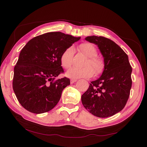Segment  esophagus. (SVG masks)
<instances>
[{"mask_svg":"<svg viewBox=\"0 0 147 147\" xmlns=\"http://www.w3.org/2000/svg\"><path fill=\"white\" fill-rule=\"evenodd\" d=\"M77 81V80H74V79H71V80H70V83H71V84H73L74 83H75Z\"/></svg>","mask_w":147,"mask_h":147,"instance_id":"esophagus-1","label":"esophagus"}]
</instances>
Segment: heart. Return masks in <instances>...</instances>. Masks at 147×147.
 Returning a JSON list of instances; mask_svg holds the SVG:
<instances>
[{
  "label": "heart",
  "instance_id": "obj_1",
  "mask_svg": "<svg viewBox=\"0 0 147 147\" xmlns=\"http://www.w3.org/2000/svg\"><path fill=\"white\" fill-rule=\"evenodd\" d=\"M80 48L83 52L89 57L85 67L82 68L73 67L68 70L65 75L71 78H90L95 73L96 75L102 73L104 69V62L102 59L96 57L97 50L92 43H84L81 44ZM74 49L73 47L65 49L61 57V64L65 69H69L73 64Z\"/></svg>",
  "mask_w": 147,
  "mask_h": 147
}]
</instances>
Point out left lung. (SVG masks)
I'll return each mask as SVG.
<instances>
[{
	"instance_id": "left-lung-1",
	"label": "left lung",
	"mask_w": 147,
	"mask_h": 147,
	"mask_svg": "<svg viewBox=\"0 0 147 147\" xmlns=\"http://www.w3.org/2000/svg\"><path fill=\"white\" fill-rule=\"evenodd\" d=\"M86 41L97 45L104 57L101 76L91 82L82 96L84 107L95 116L108 117L123 109L128 100L132 68L128 56L112 40L104 36H89Z\"/></svg>"
}]
</instances>
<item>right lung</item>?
<instances>
[{
	"mask_svg": "<svg viewBox=\"0 0 147 147\" xmlns=\"http://www.w3.org/2000/svg\"><path fill=\"white\" fill-rule=\"evenodd\" d=\"M81 37L50 32L34 37L24 47L14 69L12 88L19 102L29 112L42 114L57 104L70 85L67 78L54 80L64 69L61 57Z\"/></svg>",
	"mask_w": 147,
	"mask_h": 147,
	"instance_id": "right-lung-1",
	"label": "right lung"
}]
</instances>
